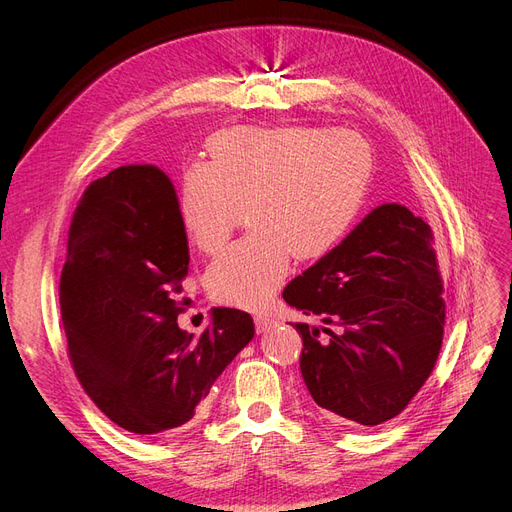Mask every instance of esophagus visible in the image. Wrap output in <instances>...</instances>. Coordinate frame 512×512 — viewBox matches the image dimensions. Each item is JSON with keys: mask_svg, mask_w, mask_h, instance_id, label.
<instances>
[{"mask_svg": "<svg viewBox=\"0 0 512 512\" xmlns=\"http://www.w3.org/2000/svg\"><path fill=\"white\" fill-rule=\"evenodd\" d=\"M275 324V320L270 318V316H264V314H258L256 316V333L258 335H262V333H266V330Z\"/></svg>", "mask_w": 512, "mask_h": 512, "instance_id": "34e87169", "label": "esophagus"}]
</instances>
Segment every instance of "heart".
I'll return each instance as SVG.
<instances>
[{"mask_svg": "<svg viewBox=\"0 0 512 512\" xmlns=\"http://www.w3.org/2000/svg\"><path fill=\"white\" fill-rule=\"evenodd\" d=\"M210 163L182 175L179 213L192 244L219 250L248 206L254 231L206 270L221 302L258 306L287 277L291 256L318 260L333 250L362 208L370 153L347 130L312 126L233 128L210 142Z\"/></svg>", "mask_w": 512, "mask_h": 512, "instance_id": "heart-1", "label": "heart"}]
</instances>
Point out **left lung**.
Listing matches in <instances>:
<instances>
[{"mask_svg": "<svg viewBox=\"0 0 512 512\" xmlns=\"http://www.w3.org/2000/svg\"><path fill=\"white\" fill-rule=\"evenodd\" d=\"M283 299L324 324L293 328L308 393L333 422H388L436 366L446 306L434 233L401 204L374 208Z\"/></svg>", "mask_w": 512, "mask_h": 512, "instance_id": "left-lung-1", "label": "left lung"}]
</instances>
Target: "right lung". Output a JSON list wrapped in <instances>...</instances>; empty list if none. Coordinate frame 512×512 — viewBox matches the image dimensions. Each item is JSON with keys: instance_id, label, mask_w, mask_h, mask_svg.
<instances>
[{"instance_id": "obj_1", "label": "right lung", "mask_w": 512, "mask_h": 512, "mask_svg": "<svg viewBox=\"0 0 512 512\" xmlns=\"http://www.w3.org/2000/svg\"><path fill=\"white\" fill-rule=\"evenodd\" d=\"M188 235L171 179L124 165L90 184L68 231L59 304L84 393L113 424L159 436L184 426L254 337V320L213 308L200 337L177 326Z\"/></svg>"}]
</instances>
